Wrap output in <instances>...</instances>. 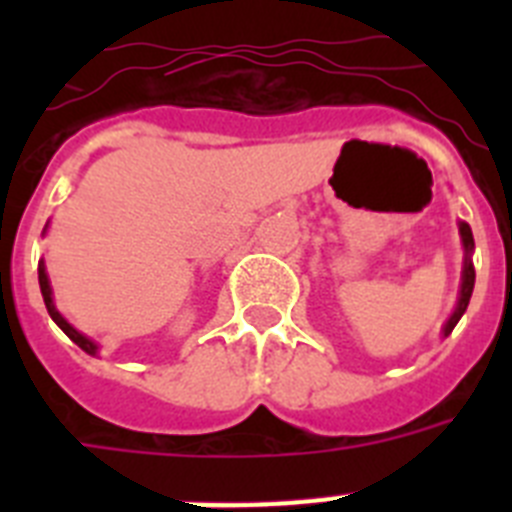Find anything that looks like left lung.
<instances>
[{
    "label": "left lung",
    "mask_w": 512,
    "mask_h": 512,
    "mask_svg": "<svg viewBox=\"0 0 512 512\" xmlns=\"http://www.w3.org/2000/svg\"><path fill=\"white\" fill-rule=\"evenodd\" d=\"M459 235H461V248H464V264H461V284H459V297H456V307L454 312L449 315L446 325H443L441 336L446 338L454 330V325L459 323L461 315L467 312L469 305V297H472V289H474V264H472V253H474V235L469 223L459 220Z\"/></svg>",
    "instance_id": "1"
}]
</instances>
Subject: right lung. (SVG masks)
<instances>
[{"mask_svg":"<svg viewBox=\"0 0 512 512\" xmlns=\"http://www.w3.org/2000/svg\"><path fill=\"white\" fill-rule=\"evenodd\" d=\"M45 230H48V225H45V228H43V233H45ZM38 282H40V292H43V302H45V307H48V315H51V318H53V323H56L58 328H61L63 333H66V336H69L71 341H74L76 346L81 348V351H87V354L97 356L99 354L97 343H94L89 336H84L81 330H76L74 325H71L69 320L63 318L61 312H58L56 302H53L51 279H48V271H45V261H40V264H38Z\"/></svg>","mask_w":512,"mask_h":512,"instance_id":"1","label":"right lung"}]
</instances>
